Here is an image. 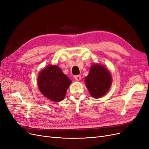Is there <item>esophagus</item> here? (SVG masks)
<instances>
[{
	"label": "esophagus",
	"mask_w": 149,
	"mask_h": 149,
	"mask_svg": "<svg viewBox=\"0 0 149 149\" xmlns=\"http://www.w3.org/2000/svg\"><path fill=\"white\" fill-rule=\"evenodd\" d=\"M74 79H76V81H79L81 80V76L80 75H76L74 76Z\"/></svg>",
	"instance_id": "1"
}]
</instances>
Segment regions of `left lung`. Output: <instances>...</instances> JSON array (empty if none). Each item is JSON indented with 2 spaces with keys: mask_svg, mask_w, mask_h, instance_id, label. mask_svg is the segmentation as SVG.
Listing matches in <instances>:
<instances>
[{
  "mask_svg": "<svg viewBox=\"0 0 149 149\" xmlns=\"http://www.w3.org/2000/svg\"><path fill=\"white\" fill-rule=\"evenodd\" d=\"M85 82L90 94L97 99L105 95L109 90L111 77L104 66L95 64L91 66L88 76L85 78Z\"/></svg>",
  "mask_w": 149,
  "mask_h": 149,
  "instance_id": "1",
  "label": "left lung"
}]
</instances>
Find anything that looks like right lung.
Masks as SVG:
<instances>
[{
    "label": "right lung",
    "instance_id": "1",
    "mask_svg": "<svg viewBox=\"0 0 149 149\" xmlns=\"http://www.w3.org/2000/svg\"><path fill=\"white\" fill-rule=\"evenodd\" d=\"M71 81L56 65H50L40 71L38 79L41 93L53 102H60L65 98Z\"/></svg>",
    "mask_w": 149,
    "mask_h": 149
}]
</instances>
